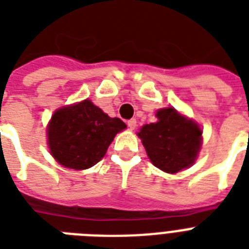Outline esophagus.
Listing matches in <instances>:
<instances>
[{
    "label": "esophagus",
    "instance_id": "1",
    "mask_svg": "<svg viewBox=\"0 0 249 249\" xmlns=\"http://www.w3.org/2000/svg\"><path fill=\"white\" fill-rule=\"evenodd\" d=\"M128 128L130 129V130H134V129L137 128V120L136 119H130V120H128Z\"/></svg>",
    "mask_w": 249,
    "mask_h": 249
}]
</instances>
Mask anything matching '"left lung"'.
I'll return each mask as SVG.
<instances>
[{
  "mask_svg": "<svg viewBox=\"0 0 249 249\" xmlns=\"http://www.w3.org/2000/svg\"><path fill=\"white\" fill-rule=\"evenodd\" d=\"M156 116V123L146 124L138 133L152 164L166 173L193 165L200 150V128L172 107L159 109Z\"/></svg>",
  "mask_w": 249,
  "mask_h": 249,
  "instance_id": "left-lung-1",
  "label": "left lung"
}]
</instances>
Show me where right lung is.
Wrapping results in <instances>:
<instances>
[{"label":"right lung","mask_w":249,"mask_h":249,"mask_svg":"<svg viewBox=\"0 0 249 249\" xmlns=\"http://www.w3.org/2000/svg\"><path fill=\"white\" fill-rule=\"evenodd\" d=\"M125 128L119 117H109L85 99L53 115L48 128L49 147L66 168L88 169L105 156L113 137Z\"/></svg>","instance_id":"add662e5"}]
</instances>
